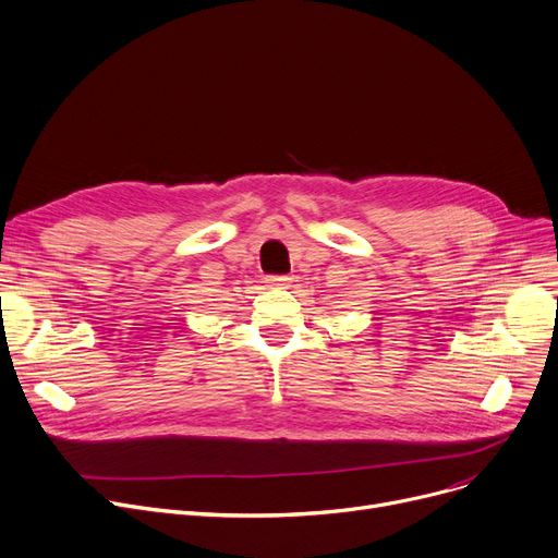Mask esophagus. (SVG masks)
<instances>
[{
    "instance_id": "obj_1",
    "label": "esophagus",
    "mask_w": 558,
    "mask_h": 558,
    "mask_svg": "<svg viewBox=\"0 0 558 558\" xmlns=\"http://www.w3.org/2000/svg\"><path fill=\"white\" fill-rule=\"evenodd\" d=\"M267 287H287L289 284V278L287 276H267Z\"/></svg>"
}]
</instances>
